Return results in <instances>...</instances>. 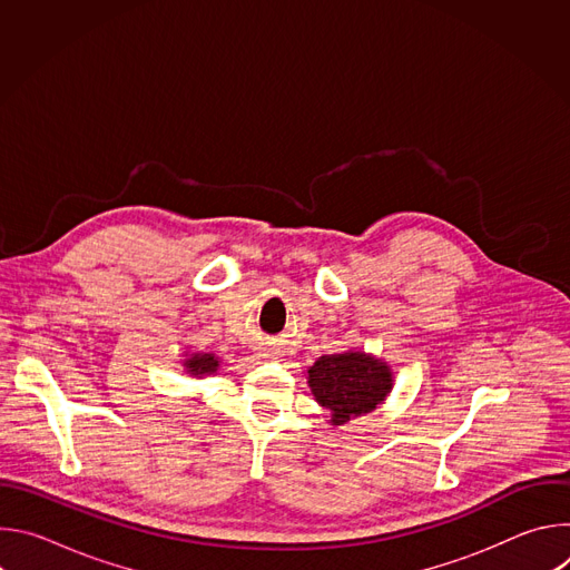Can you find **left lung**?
<instances>
[{"label": "left lung", "mask_w": 570, "mask_h": 570, "mask_svg": "<svg viewBox=\"0 0 570 570\" xmlns=\"http://www.w3.org/2000/svg\"><path fill=\"white\" fill-rule=\"evenodd\" d=\"M311 394L330 411V424L343 426L385 403L394 385V374L383 358L361 350L320 356L306 370Z\"/></svg>", "instance_id": "left-lung-1"}]
</instances>
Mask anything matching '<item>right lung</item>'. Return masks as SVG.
<instances>
[{
  "label": "right lung",
  "instance_id": "obj_1",
  "mask_svg": "<svg viewBox=\"0 0 570 570\" xmlns=\"http://www.w3.org/2000/svg\"><path fill=\"white\" fill-rule=\"evenodd\" d=\"M183 370L194 376V379H205V376H214L220 370V358L214 352H185L183 354Z\"/></svg>",
  "mask_w": 570,
  "mask_h": 570
}]
</instances>
